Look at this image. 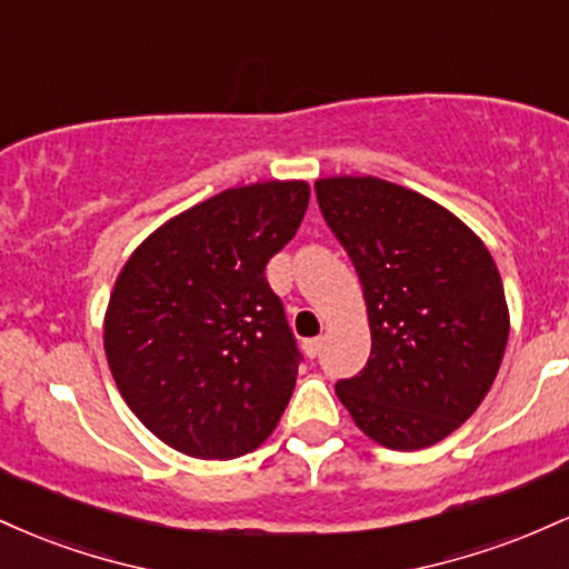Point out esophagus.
I'll list each match as a JSON object with an SVG mask.
<instances>
[{
	"label": "esophagus",
	"mask_w": 569,
	"mask_h": 569,
	"mask_svg": "<svg viewBox=\"0 0 569 569\" xmlns=\"http://www.w3.org/2000/svg\"><path fill=\"white\" fill-rule=\"evenodd\" d=\"M321 345H323V339H321V337L305 339V342H302V350H305V356H307V358H316L318 352H321Z\"/></svg>",
	"instance_id": "obj_1"
}]
</instances>
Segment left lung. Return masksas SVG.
<instances>
[{
	"label": "left lung",
	"mask_w": 569,
	"mask_h": 569,
	"mask_svg": "<svg viewBox=\"0 0 569 569\" xmlns=\"http://www.w3.org/2000/svg\"><path fill=\"white\" fill-rule=\"evenodd\" d=\"M321 213L348 251L369 310L371 352L337 382L356 426L382 447L441 441L485 401L508 342L492 257L433 200L371 176L316 181Z\"/></svg>",
	"instance_id": "1"
}]
</instances>
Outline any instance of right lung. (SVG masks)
Here are the masks:
<instances>
[{
    "label": "right lung",
    "mask_w": 569,
    "mask_h": 569,
    "mask_svg": "<svg viewBox=\"0 0 569 569\" xmlns=\"http://www.w3.org/2000/svg\"><path fill=\"white\" fill-rule=\"evenodd\" d=\"M307 202L305 181L227 189L162 224L122 267L103 350L126 403L168 447L232 460L278 426L302 352L264 267Z\"/></svg>",
    "instance_id": "right-lung-1"
}]
</instances>
